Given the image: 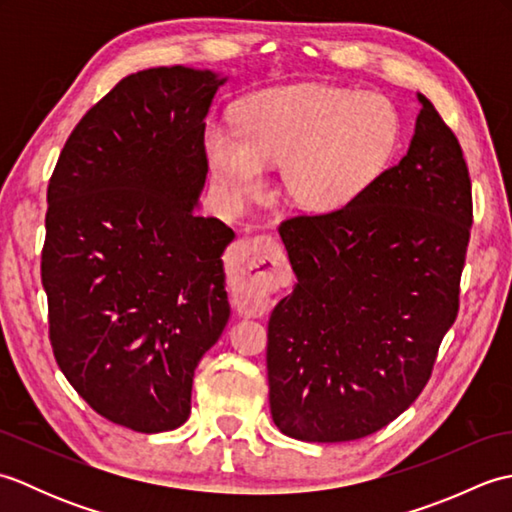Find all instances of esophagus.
Here are the masks:
<instances>
[{
  "mask_svg": "<svg viewBox=\"0 0 512 512\" xmlns=\"http://www.w3.org/2000/svg\"><path fill=\"white\" fill-rule=\"evenodd\" d=\"M226 266L235 279V306L242 314L262 317L275 292L290 284L284 250L268 235L239 239L228 250Z\"/></svg>",
  "mask_w": 512,
  "mask_h": 512,
  "instance_id": "esophagus-1",
  "label": "esophagus"
}]
</instances>
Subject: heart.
<instances>
[{"mask_svg": "<svg viewBox=\"0 0 512 512\" xmlns=\"http://www.w3.org/2000/svg\"><path fill=\"white\" fill-rule=\"evenodd\" d=\"M242 125L213 123L204 145L231 202L253 198L266 165H279V193L308 213H336L361 200L387 171L400 114L387 96L330 85H292L250 99Z\"/></svg>", "mask_w": 512, "mask_h": 512, "instance_id": "1", "label": "heart"}]
</instances>
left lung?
I'll return each mask as SVG.
<instances>
[{
  "instance_id": "1",
  "label": "left lung",
  "mask_w": 512,
  "mask_h": 512,
  "mask_svg": "<svg viewBox=\"0 0 512 512\" xmlns=\"http://www.w3.org/2000/svg\"><path fill=\"white\" fill-rule=\"evenodd\" d=\"M407 156L361 200L281 222L297 286L268 321L270 413L303 442L365 438L427 385L458 317L473 204L458 138L418 94Z\"/></svg>"
}]
</instances>
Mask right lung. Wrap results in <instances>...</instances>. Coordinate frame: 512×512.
<instances>
[{
    "mask_svg": "<svg viewBox=\"0 0 512 512\" xmlns=\"http://www.w3.org/2000/svg\"><path fill=\"white\" fill-rule=\"evenodd\" d=\"M228 76L184 65L116 83L74 127L48 184L41 281L50 343L88 405L140 433L178 429L231 306L233 228L195 213L204 118Z\"/></svg>",
    "mask_w": 512,
    "mask_h": 512,
    "instance_id": "add662e5",
    "label": "right lung"
}]
</instances>
